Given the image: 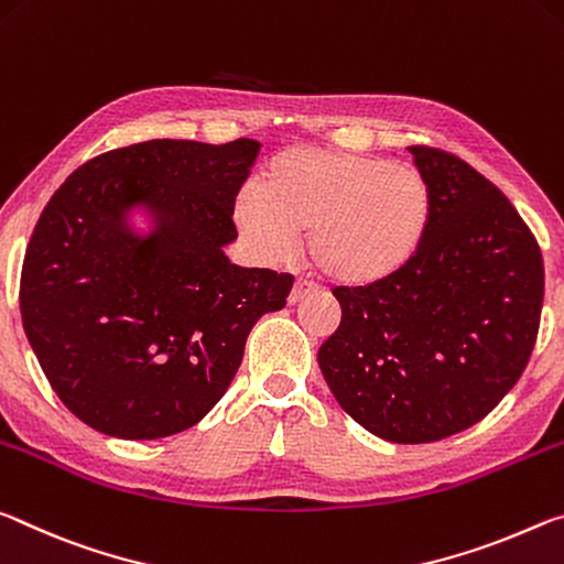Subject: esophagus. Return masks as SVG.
<instances>
[{"label": "esophagus", "instance_id": "34e87169", "mask_svg": "<svg viewBox=\"0 0 564 564\" xmlns=\"http://www.w3.org/2000/svg\"><path fill=\"white\" fill-rule=\"evenodd\" d=\"M312 292H317V288L312 282H294V288H292V292H290V304H297V302H302L304 297H310Z\"/></svg>", "mask_w": 564, "mask_h": 564}]
</instances>
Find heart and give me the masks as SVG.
<instances>
[{"label": "heart", "instance_id": "1", "mask_svg": "<svg viewBox=\"0 0 564 564\" xmlns=\"http://www.w3.org/2000/svg\"><path fill=\"white\" fill-rule=\"evenodd\" d=\"M432 189L417 170L362 154L288 150L239 197L235 219L264 257H282L310 232V260L327 280L367 288L412 262L432 219Z\"/></svg>", "mask_w": 564, "mask_h": 564}]
</instances>
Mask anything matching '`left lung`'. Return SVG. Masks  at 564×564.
<instances>
[{
  "mask_svg": "<svg viewBox=\"0 0 564 564\" xmlns=\"http://www.w3.org/2000/svg\"><path fill=\"white\" fill-rule=\"evenodd\" d=\"M432 189L412 262L367 288H337L343 322L319 347L339 408L372 435L420 445L487 417L538 343L544 264L495 184L440 147H408Z\"/></svg>",
  "mask_w": 564,
  "mask_h": 564,
  "instance_id": "1",
  "label": "left lung"
}]
</instances>
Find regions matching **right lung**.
Returning a JSON list of instances; mask_svg holds the SVG:
<instances>
[{
  "instance_id": "add662e5",
  "label": "right lung",
  "mask_w": 564,
  "mask_h": 564,
  "mask_svg": "<svg viewBox=\"0 0 564 564\" xmlns=\"http://www.w3.org/2000/svg\"><path fill=\"white\" fill-rule=\"evenodd\" d=\"M260 150L245 137L150 140L95 156L54 192L26 245L20 310L74 417L109 437L160 440L227 392L247 335L294 284L221 252ZM134 204L158 215L144 240L123 227Z\"/></svg>"
}]
</instances>
